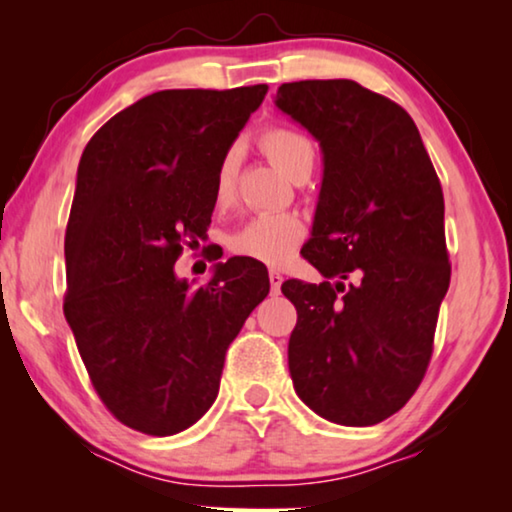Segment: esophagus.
<instances>
[{
  "label": "esophagus",
  "mask_w": 512,
  "mask_h": 512,
  "mask_svg": "<svg viewBox=\"0 0 512 512\" xmlns=\"http://www.w3.org/2000/svg\"><path fill=\"white\" fill-rule=\"evenodd\" d=\"M270 286H272V291H279V289H282V282H284V275H282V272H279V270H270Z\"/></svg>",
  "instance_id": "34e87169"
}]
</instances>
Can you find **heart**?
Here are the masks:
<instances>
[{"instance_id": "b5f03b06", "label": "heart", "mask_w": 512, "mask_h": 512, "mask_svg": "<svg viewBox=\"0 0 512 512\" xmlns=\"http://www.w3.org/2000/svg\"><path fill=\"white\" fill-rule=\"evenodd\" d=\"M261 149L293 181H298L303 174H310L314 160H317V151L310 139L303 132L282 128V125L263 132ZM237 170H240V158L235 149H230L223 153L214 174V205L219 209L233 205ZM305 237L307 226L298 214H261L235 228L228 237V247L235 254L254 258V261L279 265L289 261L293 251L305 242Z\"/></svg>"}]
</instances>
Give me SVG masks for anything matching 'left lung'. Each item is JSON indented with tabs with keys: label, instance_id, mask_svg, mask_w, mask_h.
<instances>
[{
	"label": "left lung",
	"instance_id": "left-lung-1",
	"mask_svg": "<svg viewBox=\"0 0 512 512\" xmlns=\"http://www.w3.org/2000/svg\"><path fill=\"white\" fill-rule=\"evenodd\" d=\"M275 104L324 151L303 256L321 284L289 279V370L319 417L373 426L410 401L450 286L445 200L408 111L349 79L282 83Z\"/></svg>",
	"mask_w": 512,
	"mask_h": 512
}]
</instances>
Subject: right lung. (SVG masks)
I'll return each instance as SVG.
<instances>
[{
	"instance_id": "obj_1",
	"label": "right lung",
	"mask_w": 512,
	"mask_h": 512,
	"mask_svg": "<svg viewBox=\"0 0 512 512\" xmlns=\"http://www.w3.org/2000/svg\"><path fill=\"white\" fill-rule=\"evenodd\" d=\"M268 86L160 90L83 149L65 235V319L118 422L172 436L219 394L226 349L268 296L263 263L235 256L207 284L174 275L207 237L214 174Z\"/></svg>"
}]
</instances>
